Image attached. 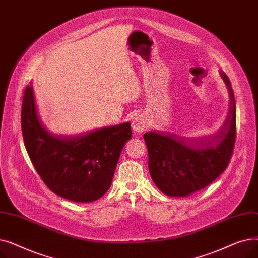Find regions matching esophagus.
Here are the masks:
<instances>
[{"label": "esophagus", "mask_w": 258, "mask_h": 258, "mask_svg": "<svg viewBox=\"0 0 258 258\" xmlns=\"http://www.w3.org/2000/svg\"><path fill=\"white\" fill-rule=\"evenodd\" d=\"M148 124H147V120L144 116H138L133 120V123H132V127L135 132L137 133H142L144 131H146Z\"/></svg>", "instance_id": "1"}]
</instances>
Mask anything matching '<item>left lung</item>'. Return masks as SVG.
<instances>
[{
    "label": "left lung",
    "mask_w": 258,
    "mask_h": 258,
    "mask_svg": "<svg viewBox=\"0 0 258 258\" xmlns=\"http://www.w3.org/2000/svg\"><path fill=\"white\" fill-rule=\"evenodd\" d=\"M221 74L230 94L229 115L221 132L197 140H186L171 134H144L151 177L167 196L186 197L205 188L231 160L236 138L235 98L228 76L224 72ZM192 143L196 149L186 146Z\"/></svg>",
    "instance_id": "8db88e82"
}]
</instances>
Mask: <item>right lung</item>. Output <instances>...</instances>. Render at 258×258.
Returning <instances> with one entry per match:
<instances>
[{
    "label": "right lung",
    "mask_w": 258,
    "mask_h": 258,
    "mask_svg": "<svg viewBox=\"0 0 258 258\" xmlns=\"http://www.w3.org/2000/svg\"><path fill=\"white\" fill-rule=\"evenodd\" d=\"M21 125L26 151L52 192L73 202H93L110 188L118 160L132 137L131 123L73 138L53 137L40 125L30 86L24 91Z\"/></svg>",
    "instance_id": "1"
}]
</instances>
